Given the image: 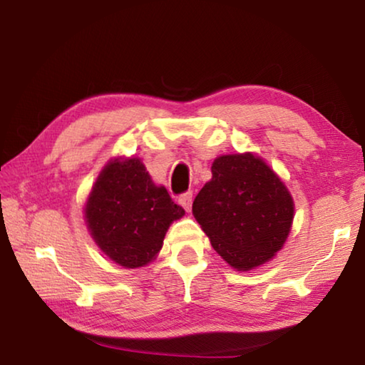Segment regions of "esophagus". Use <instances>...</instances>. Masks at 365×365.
<instances>
[{
  "mask_svg": "<svg viewBox=\"0 0 365 365\" xmlns=\"http://www.w3.org/2000/svg\"><path fill=\"white\" fill-rule=\"evenodd\" d=\"M178 202H180V206L185 209V211H190L191 205H193V193H191V191H187V193L180 195Z\"/></svg>",
  "mask_w": 365,
  "mask_h": 365,
  "instance_id": "obj_1",
  "label": "esophagus"
}]
</instances>
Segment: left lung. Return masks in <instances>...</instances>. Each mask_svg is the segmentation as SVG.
Listing matches in <instances>:
<instances>
[{"label": "left lung", "mask_w": 365, "mask_h": 365, "mask_svg": "<svg viewBox=\"0 0 365 365\" xmlns=\"http://www.w3.org/2000/svg\"><path fill=\"white\" fill-rule=\"evenodd\" d=\"M211 170L193 215L212 248L237 270L270 261L292 230L294 205L285 183L251 153L219 156Z\"/></svg>", "instance_id": "obj_1"}]
</instances>
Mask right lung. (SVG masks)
Here are the masks:
<instances>
[{
  "label": "right lung",
  "mask_w": 365,
  "mask_h": 365,
  "mask_svg": "<svg viewBox=\"0 0 365 365\" xmlns=\"http://www.w3.org/2000/svg\"><path fill=\"white\" fill-rule=\"evenodd\" d=\"M185 215L168 190L151 180L138 158H115L104 165L85 205L95 243L110 261L143 267L163 248L170 224Z\"/></svg>",
  "instance_id": "1"
}]
</instances>
